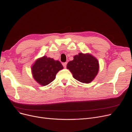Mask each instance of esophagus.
I'll use <instances>...</instances> for the list:
<instances>
[{"mask_svg": "<svg viewBox=\"0 0 132 132\" xmlns=\"http://www.w3.org/2000/svg\"><path fill=\"white\" fill-rule=\"evenodd\" d=\"M62 64H63V67H64V68H66V67H67V62H65V63H63Z\"/></svg>", "mask_w": 132, "mask_h": 132, "instance_id": "1", "label": "esophagus"}]
</instances>
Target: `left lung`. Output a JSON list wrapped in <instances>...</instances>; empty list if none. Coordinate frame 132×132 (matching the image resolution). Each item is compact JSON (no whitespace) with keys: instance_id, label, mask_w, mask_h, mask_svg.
<instances>
[{"instance_id":"obj_1","label":"left lung","mask_w":132,"mask_h":132,"mask_svg":"<svg viewBox=\"0 0 132 132\" xmlns=\"http://www.w3.org/2000/svg\"><path fill=\"white\" fill-rule=\"evenodd\" d=\"M67 68L78 81L88 84L95 78L99 70V63L96 58L90 53H79L74 56L73 61L67 64Z\"/></svg>"}]
</instances>
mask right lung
<instances>
[{
	"mask_svg": "<svg viewBox=\"0 0 132 132\" xmlns=\"http://www.w3.org/2000/svg\"><path fill=\"white\" fill-rule=\"evenodd\" d=\"M63 69L59 61L46 55L36 59L31 67V71L35 80L39 85L46 86L52 82L57 73Z\"/></svg>",
	"mask_w": 132,
	"mask_h": 132,
	"instance_id": "right-lung-1",
	"label": "right lung"
}]
</instances>
